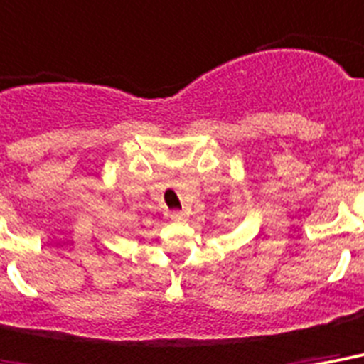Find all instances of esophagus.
<instances>
[{"mask_svg":"<svg viewBox=\"0 0 364 364\" xmlns=\"http://www.w3.org/2000/svg\"><path fill=\"white\" fill-rule=\"evenodd\" d=\"M186 218H188V213H184V210H174V213L171 214V220L174 222H184Z\"/></svg>","mask_w":364,"mask_h":364,"instance_id":"obj_1","label":"esophagus"}]
</instances>
